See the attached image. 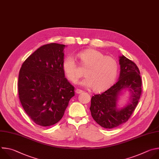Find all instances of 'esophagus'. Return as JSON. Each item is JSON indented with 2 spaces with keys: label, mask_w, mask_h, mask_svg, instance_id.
Segmentation results:
<instances>
[{
  "label": "esophagus",
  "mask_w": 159,
  "mask_h": 159,
  "mask_svg": "<svg viewBox=\"0 0 159 159\" xmlns=\"http://www.w3.org/2000/svg\"><path fill=\"white\" fill-rule=\"evenodd\" d=\"M82 92H83V91L81 90V89H76V93H78V94H80V93H81Z\"/></svg>",
  "instance_id": "1"
}]
</instances>
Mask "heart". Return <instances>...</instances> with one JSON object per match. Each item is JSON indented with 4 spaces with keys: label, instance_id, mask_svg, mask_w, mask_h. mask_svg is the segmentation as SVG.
Instances as JSON below:
<instances>
[{
    "label": "heart",
    "instance_id": "obj_1",
    "mask_svg": "<svg viewBox=\"0 0 159 159\" xmlns=\"http://www.w3.org/2000/svg\"><path fill=\"white\" fill-rule=\"evenodd\" d=\"M76 56L86 68V78L80 82L81 85L93 87L94 90L100 91L113 84L118 72V64L115 59L93 49L80 51ZM62 68L66 77L73 83L76 82L81 76L77 71L76 61L71 56L63 60Z\"/></svg>",
    "mask_w": 159,
    "mask_h": 159
}]
</instances>
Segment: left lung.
I'll return each mask as SVG.
<instances>
[{
    "mask_svg": "<svg viewBox=\"0 0 159 159\" xmlns=\"http://www.w3.org/2000/svg\"><path fill=\"white\" fill-rule=\"evenodd\" d=\"M119 58L118 81L102 93L94 94L91 100L89 110L93 118L105 129H113L128 121L142 94V80L139 68L123 55ZM126 89L130 91V102L125 107L118 109L116 107L118 97Z\"/></svg>",
    "mask_w": 159,
    "mask_h": 159,
    "instance_id": "left-lung-1",
    "label": "left lung"
}]
</instances>
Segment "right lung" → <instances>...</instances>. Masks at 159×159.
Returning <instances> with one entry per match:
<instances>
[{
    "mask_svg": "<svg viewBox=\"0 0 159 159\" xmlns=\"http://www.w3.org/2000/svg\"><path fill=\"white\" fill-rule=\"evenodd\" d=\"M65 46L56 43L41 46L25 60L19 71L21 105L29 118L42 126L57 123L75 96V88L62 68Z\"/></svg>",
    "mask_w": 159,
    "mask_h": 159,
    "instance_id": "obj_1",
    "label": "right lung"
}]
</instances>
